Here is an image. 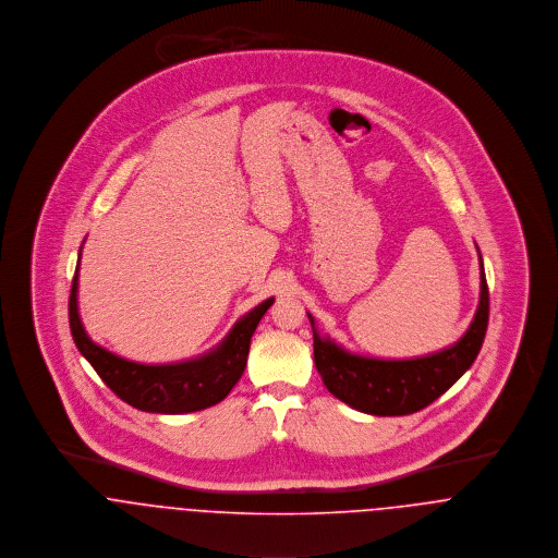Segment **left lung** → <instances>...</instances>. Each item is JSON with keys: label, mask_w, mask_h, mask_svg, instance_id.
<instances>
[{"label": "left lung", "mask_w": 558, "mask_h": 558, "mask_svg": "<svg viewBox=\"0 0 558 558\" xmlns=\"http://www.w3.org/2000/svg\"><path fill=\"white\" fill-rule=\"evenodd\" d=\"M482 265L480 306L466 333L451 347L413 360H376L349 353L329 336H320L314 327V366L329 393L344 404L368 415H411L442 396L480 355L488 329V282Z\"/></svg>", "instance_id": "8db88e82"}]
</instances>
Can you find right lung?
<instances>
[{
    "mask_svg": "<svg viewBox=\"0 0 558 558\" xmlns=\"http://www.w3.org/2000/svg\"><path fill=\"white\" fill-rule=\"evenodd\" d=\"M76 291L78 265L72 278L68 316L70 331L81 355L92 364V368L98 372V376L118 398L138 411L162 415L194 413L222 402L242 378L248 362L250 338L263 314L274 304V298H269L256 308L250 310L214 351L196 360L147 366L113 355L85 333L78 316Z\"/></svg>",
    "mask_w": 558,
    "mask_h": 558,
    "instance_id": "add662e5",
    "label": "right lung"
}]
</instances>
